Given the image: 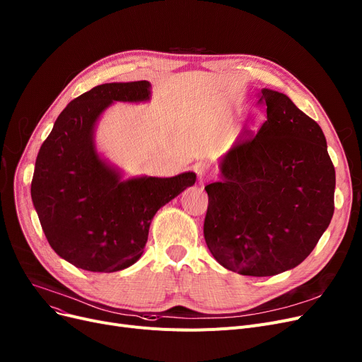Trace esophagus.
<instances>
[{
    "label": "esophagus",
    "instance_id": "34e87169",
    "mask_svg": "<svg viewBox=\"0 0 362 362\" xmlns=\"http://www.w3.org/2000/svg\"><path fill=\"white\" fill-rule=\"evenodd\" d=\"M195 173L198 175L199 182H205V180H210L213 177V171L210 168V165L205 164V163H198L195 165Z\"/></svg>",
    "mask_w": 362,
    "mask_h": 362
}]
</instances>
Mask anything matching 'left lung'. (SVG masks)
<instances>
[{
    "mask_svg": "<svg viewBox=\"0 0 362 362\" xmlns=\"http://www.w3.org/2000/svg\"><path fill=\"white\" fill-rule=\"evenodd\" d=\"M267 120L245 130L205 186L204 238L235 273L267 277L305 259L334 213V165L325 133L284 93L262 89Z\"/></svg>",
    "mask_w": 362,
    "mask_h": 362,
    "instance_id": "1",
    "label": "left lung"
}]
</instances>
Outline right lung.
Listing matches in <instances>:
<instances>
[{"label":"right lung","instance_id":"add662e5","mask_svg":"<svg viewBox=\"0 0 362 362\" xmlns=\"http://www.w3.org/2000/svg\"><path fill=\"white\" fill-rule=\"evenodd\" d=\"M149 82L104 83L74 98L37 152L30 195L51 248L86 272L112 273L136 262L152 217L192 186L175 177L120 176L97 154L93 124L112 101H145Z\"/></svg>","mask_w":362,"mask_h":362}]
</instances>
